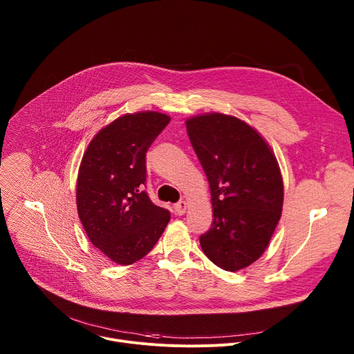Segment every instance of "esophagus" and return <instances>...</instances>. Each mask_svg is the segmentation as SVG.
Instances as JSON below:
<instances>
[{
	"mask_svg": "<svg viewBox=\"0 0 354 354\" xmlns=\"http://www.w3.org/2000/svg\"><path fill=\"white\" fill-rule=\"evenodd\" d=\"M174 209H175V213H176V216H183L185 213H186V209H187V205H186V201H178V203L174 206Z\"/></svg>",
	"mask_w": 354,
	"mask_h": 354,
	"instance_id": "1",
	"label": "esophagus"
}]
</instances>
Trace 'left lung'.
<instances>
[{"label": "left lung", "mask_w": 354, "mask_h": 354, "mask_svg": "<svg viewBox=\"0 0 354 354\" xmlns=\"http://www.w3.org/2000/svg\"><path fill=\"white\" fill-rule=\"evenodd\" d=\"M207 176L213 225L200 235L205 255L236 272L261 258L283 209V179L270 147L245 122L221 113L186 120Z\"/></svg>", "instance_id": "obj_1"}]
</instances>
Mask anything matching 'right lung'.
<instances>
[{"instance_id": "1", "label": "right lung", "mask_w": 354, "mask_h": 354, "mask_svg": "<svg viewBox=\"0 0 354 354\" xmlns=\"http://www.w3.org/2000/svg\"><path fill=\"white\" fill-rule=\"evenodd\" d=\"M169 120L158 112L124 115L100 130L82 157L78 216L93 246L118 265L144 258L171 220L144 190L145 153Z\"/></svg>"}]
</instances>
